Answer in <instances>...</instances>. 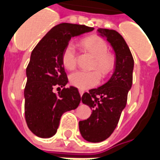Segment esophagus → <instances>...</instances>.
<instances>
[{
    "label": "esophagus",
    "instance_id": "esophagus-1",
    "mask_svg": "<svg viewBox=\"0 0 160 160\" xmlns=\"http://www.w3.org/2000/svg\"><path fill=\"white\" fill-rule=\"evenodd\" d=\"M79 92H80V97H82V95H83V94H84V91H83V90H79Z\"/></svg>",
    "mask_w": 160,
    "mask_h": 160
}]
</instances>
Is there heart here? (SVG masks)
<instances>
[{"mask_svg":"<svg viewBox=\"0 0 160 160\" xmlns=\"http://www.w3.org/2000/svg\"><path fill=\"white\" fill-rule=\"evenodd\" d=\"M81 45L95 57L92 68H97L98 71H75L69 75V82L79 89L86 90L96 86L100 82L101 77L99 72L102 77H106L111 73L114 68V58L113 55L108 53V44L102 37L97 35L90 36L82 40ZM76 47L73 42H69L62 51V64L67 69H74L76 66Z\"/></svg>","mask_w":160,"mask_h":160,"instance_id":"1","label":"heart"}]
</instances>
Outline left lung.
Returning a JSON list of instances; mask_svg holds the SVG:
<instances>
[{
	"instance_id": "1",
	"label": "left lung",
	"mask_w": 160,
	"mask_h": 160,
	"mask_svg": "<svg viewBox=\"0 0 160 160\" xmlns=\"http://www.w3.org/2000/svg\"><path fill=\"white\" fill-rule=\"evenodd\" d=\"M98 32L113 47L115 64L113 74L106 83L84 93L81 98L82 102L92 110L88 119L79 122L80 134L90 142L106 140L116 128L132 86L134 68L131 51L118 32L107 29H98Z\"/></svg>"
}]
</instances>
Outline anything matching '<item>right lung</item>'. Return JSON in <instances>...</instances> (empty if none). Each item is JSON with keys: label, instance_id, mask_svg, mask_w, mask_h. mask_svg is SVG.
<instances>
[{"label": "right lung", "instance_id": "right-lung-1", "mask_svg": "<svg viewBox=\"0 0 160 160\" xmlns=\"http://www.w3.org/2000/svg\"><path fill=\"white\" fill-rule=\"evenodd\" d=\"M93 29L86 25L60 23L48 31L32 51L26 68L24 113L27 125L35 136H54L62 114L79 106L81 98L78 89L64 87L68 80L62 53L71 38ZM55 86L60 90L58 94L53 92Z\"/></svg>", "mask_w": 160, "mask_h": 160}]
</instances>
